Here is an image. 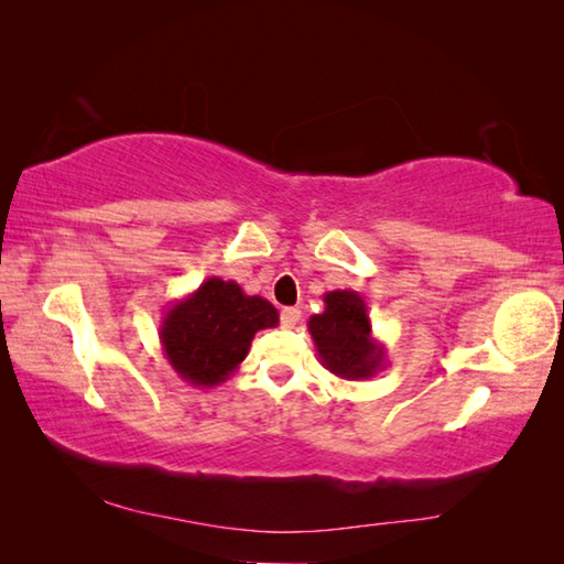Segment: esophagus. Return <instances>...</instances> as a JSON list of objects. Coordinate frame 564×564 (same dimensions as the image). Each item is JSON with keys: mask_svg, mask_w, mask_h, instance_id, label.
<instances>
[{"mask_svg": "<svg viewBox=\"0 0 564 564\" xmlns=\"http://www.w3.org/2000/svg\"><path fill=\"white\" fill-rule=\"evenodd\" d=\"M299 321H301V311L299 308H291V305H289V308L281 311V326L283 328H293Z\"/></svg>", "mask_w": 564, "mask_h": 564, "instance_id": "34e87169", "label": "esophagus"}]
</instances>
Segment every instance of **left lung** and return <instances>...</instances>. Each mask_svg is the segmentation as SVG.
Returning <instances> with one entry per match:
<instances>
[{
  "mask_svg": "<svg viewBox=\"0 0 564 564\" xmlns=\"http://www.w3.org/2000/svg\"><path fill=\"white\" fill-rule=\"evenodd\" d=\"M326 308L308 321L321 366L343 380H368L386 368V346L373 336L368 305L356 291H328Z\"/></svg>",
  "mask_w": 564,
  "mask_h": 564,
  "instance_id": "left-lung-1",
  "label": "left lung"
}]
</instances>
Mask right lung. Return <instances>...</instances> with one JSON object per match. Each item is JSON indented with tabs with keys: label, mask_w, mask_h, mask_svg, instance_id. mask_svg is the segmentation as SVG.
<instances>
[{
	"label": "right lung",
	"mask_w": 564,
	"mask_h": 564,
	"mask_svg": "<svg viewBox=\"0 0 564 564\" xmlns=\"http://www.w3.org/2000/svg\"><path fill=\"white\" fill-rule=\"evenodd\" d=\"M275 326L279 311L273 303L214 275L169 305L159 340L178 378L196 388H214L236 373L256 333Z\"/></svg>",
	"instance_id": "obj_1"
}]
</instances>
